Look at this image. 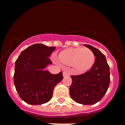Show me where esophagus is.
Here are the masks:
<instances>
[{
  "label": "esophagus",
  "mask_w": 125,
  "mask_h": 125,
  "mask_svg": "<svg viewBox=\"0 0 125 125\" xmlns=\"http://www.w3.org/2000/svg\"><path fill=\"white\" fill-rule=\"evenodd\" d=\"M63 76L64 77H67V76H69V73L67 71H63Z\"/></svg>",
  "instance_id": "obj_1"
}]
</instances>
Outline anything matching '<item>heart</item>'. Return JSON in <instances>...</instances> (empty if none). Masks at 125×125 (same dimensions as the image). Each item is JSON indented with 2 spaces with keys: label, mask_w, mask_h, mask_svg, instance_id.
Masks as SVG:
<instances>
[{
  "label": "heart",
  "mask_w": 125,
  "mask_h": 125,
  "mask_svg": "<svg viewBox=\"0 0 125 125\" xmlns=\"http://www.w3.org/2000/svg\"><path fill=\"white\" fill-rule=\"evenodd\" d=\"M95 54L88 48H74L63 51L60 55L62 62L74 65L78 72H84L91 68L95 62Z\"/></svg>",
  "instance_id": "b5f03b06"
}]
</instances>
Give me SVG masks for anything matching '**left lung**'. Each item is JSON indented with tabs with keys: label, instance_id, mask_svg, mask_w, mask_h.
<instances>
[{
	"label": "left lung",
	"instance_id": "8db88e82",
	"mask_svg": "<svg viewBox=\"0 0 125 125\" xmlns=\"http://www.w3.org/2000/svg\"><path fill=\"white\" fill-rule=\"evenodd\" d=\"M85 46L94 53L95 63L87 72L71 75L72 83L69 93L71 99L76 103L92 105L101 101L108 89L110 82V67L106 57L101 51L91 45Z\"/></svg>",
	"mask_w": 125,
	"mask_h": 125
}]
</instances>
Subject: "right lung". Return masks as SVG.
<instances>
[{
  "label": "right lung",
  "instance_id": "1",
  "mask_svg": "<svg viewBox=\"0 0 125 125\" xmlns=\"http://www.w3.org/2000/svg\"><path fill=\"white\" fill-rule=\"evenodd\" d=\"M56 47L34 44L21 53L15 61L13 82L22 101L32 105L49 102L55 86L62 80V73L51 74L43 71L52 62L49 57Z\"/></svg>",
  "mask_w": 125,
  "mask_h": 125
}]
</instances>
